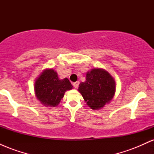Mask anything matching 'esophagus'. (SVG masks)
Returning <instances> with one entry per match:
<instances>
[{
	"label": "esophagus",
	"mask_w": 154,
	"mask_h": 154,
	"mask_svg": "<svg viewBox=\"0 0 154 154\" xmlns=\"http://www.w3.org/2000/svg\"><path fill=\"white\" fill-rule=\"evenodd\" d=\"M79 85V81H77V82H74V83H73L74 88H78Z\"/></svg>",
	"instance_id": "esophagus-1"
}]
</instances>
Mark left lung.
<instances>
[{
	"mask_svg": "<svg viewBox=\"0 0 154 154\" xmlns=\"http://www.w3.org/2000/svg\"><path fill=\"white\" fill-rule=\"evenodd\" d=\"M78 91L88 106L93 110H98L114 98L116 82L106 70L94 68L87 72L85 82H80Z\"/></svg>",
	"mask_w": 154,
	"mask_h": 154,
	"instance_id": "left-lung-1",
	"label": "left lung"
}]
</instances>
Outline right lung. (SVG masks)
<instances>
[{"mask_svg":"<svg viewBox=\"0 0 154 154\" xmlns=\"http://www.w3.org/2000/svg\"><path fill=\"white\" fill-rule=\"evenodd\" d=\"M72 88L68 79H60L53 69L44 70L35 81L34 87L35 95L40 103L51 107L59 105L65 92Z\"/></svg>","mask_w":154,"mask_h":154,"instance_id":"right-lung-1","label":"right lung"}]
</instances>
